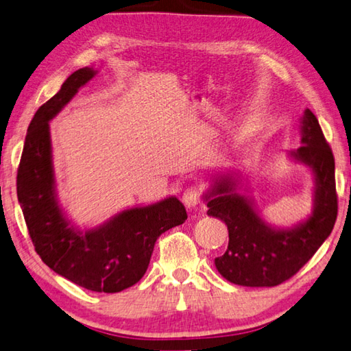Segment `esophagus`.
<instances>
[{
  "label": "esophagus",
  "instance_id": "34e87169",
  "mask_svg": "<svg viewBox=\"0 0 351 351\" xmlns=\"http://www.w3.org/2000/svg\"><path fill=\"white\" fill-rule=\"evenodd\" d=\"M183 203L186 209L194 210L197 209L198 204H200V193H198L197 188H189L183 193Z\"/></svg>",
  "mask_w": 351,
  "mask_h": 351
}]
</instances>
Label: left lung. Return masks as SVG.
<instances>
[{
    "mask_svg": "<svg viewBox=\"0 0 351 351\" xmlns=\"http://www.w3.org/2000/svg\"><path fill=\"white\" fill-rule=\"evenodd\" d=\"M300 128L301 147L287 156L313 174V208L306 220L292 228H276L263 220L240 171L215 177L203 194L208 215L220 218L229 230L228 249L215 258V267L238 286L274 287L292 278L333 230L338 215L335 157L308 108Z\"/></svg>",
    "mask_w": 351,
    "mask_h": 351,
    "instance_id": "obj_1",
    "label": "left lung"
}]
</instances>
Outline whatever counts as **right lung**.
<instances>
[{
  "label": "right lung",
  "mask_w": 351,
  "mask_h": 351,
  "mask_svg": "<svg viewBox=\"0 0 351 351\" xmlns=\"http://www.w3.org/2000/svg\"><path fill=\"white\" fill-rule=\"evenodd\" d=\"M96 75L93 67L71 73L33 116L18 168L16 193L33 246L53 272L91 292L116 293L142 278L157 238L184 223L188 215L174 195L121 210L90 229L75 226L65 214L58 198L49 122Z\"/></svg>",
  "instance_id": "right-lung-1"
}]
</instances>
